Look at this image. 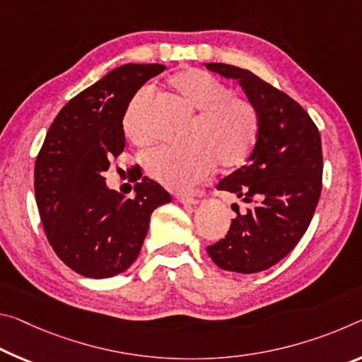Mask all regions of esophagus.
Wrapping results in <instances>:
<instances>
[{"mask_svg": "<svg viewBox=\"0 0 362 362\" xmlns=\"http://www.w3.org/2000/svg\"><path fill=\"white\" fill-rule=\"evenodd\" d=\"M177 199H179V203L185 204V206H197L199 203L198 198L188 197V194H177Z\"/></svg>", "mask_w": 362, "mask_h": 362, "instance_id": "esophagus-1", "label": "esophagus"}]
</instances>
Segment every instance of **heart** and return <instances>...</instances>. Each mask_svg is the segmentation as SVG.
I'll return each mask as SVG.
<instances>
[{
    "label": "heart",
    "mask_w": 362,
    "mask_h": 362,
    "mask_svg": "<svg viewBox=\"0 0 362 362\" xmlns=\"http://www.w3.org/2000/svg\"><path fill=\"white\" fill-rule=\"evenodd\" d=\"M197 116L185 148H158L146 158V169L160 185L185 192L208 177L216 163L232 169L243 164L259 135V116L250 100L230 93L227 85L202 69H183L168 80ZM151 91L143 88L124 114V132L136 145L151 140Z\"/></svg>",
    "instance_id": "b5f03b06"
}]
</instances>
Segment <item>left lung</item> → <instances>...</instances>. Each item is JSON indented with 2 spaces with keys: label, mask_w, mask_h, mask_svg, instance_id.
I'll return each mask as SVG.
<instances>
[{
  "label": "left lung",
  "mask_w": 362,
  "mask_h": 362,
  "mask_svg": "<svg viewBox=\"0 0 362 362\" xmlns=\"http://www.w3.org/2000/svg\"><path fill=\"white\" fill-rule=\"evenodd\" d=\"M204 66L237 80L259 116L248 163L217 185L248 208L235 211L226 238L208 246V255L223 271L256 274L284 259L308 230L322 190V143L309 114L284 91L242 67Z\"/></svg>",
  "instance_id": "8db88e82"
}]
</instances>
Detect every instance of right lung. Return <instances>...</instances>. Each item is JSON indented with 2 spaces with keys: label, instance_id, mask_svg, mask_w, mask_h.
<instances>
[{
  "label": "right lung",
  "instance_id": "right-lung-1",
  "mask_svg": "<svg viewBox=\"0 0 362 362\" xmlns=\"http://www.w3.org/2000/svg\"><path fill=\"white\" fill-rule=\"evenodd\" d=\"M163 64H124L67 103L35 160V198L57 257L90 279L114 277L135 262L151 212L170 194L132 169L135 198L111 190L103 172L125 148V109Z\"/></svg>",
  "mask_w": 362,
  "mask_h": 362
}]
</instances>
